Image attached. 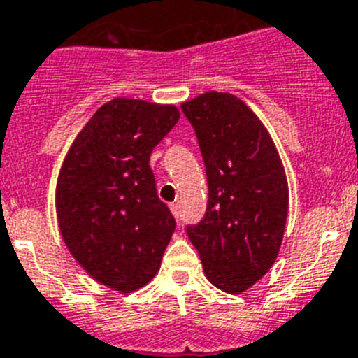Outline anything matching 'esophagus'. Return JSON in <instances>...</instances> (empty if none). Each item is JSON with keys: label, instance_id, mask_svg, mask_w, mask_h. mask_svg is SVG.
Listing matches in <instances>:
<instances>
[{"label": "esophagus", "instance_id": "obj_1", "mask_svg": "<svg viewBox=\"0 0 358 358\" xmlns=\"http://www.w3.org/2000/svg\"><path fill=\"white\" fill-rule=\"evenodd\" d=\"M169 208H171L173 215H175L176 219H180V207H178V203H171V205H169Z\"/></svg>", "mask_w": 358, "mask_h": 358}]
</instances>
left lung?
<instances>
[{
	"instance_id": "obj_1",
	"label": "left lung",
	"mask_w": 358,
	"mask_h": 358,
	"mask_svg": "<svg viewBox=\"0 0 358 358\" xmlns=\"http://www.w3.org/2000/svg\"><path fill=\"white\" fill-rule=\"evenodd\" d=\"M208 183L205 215L187 224L207 278L239 294L275 264L289 210L287 178L275 144L246 103L205 92L182 103Z\"/></svg>"
}]
</instances>
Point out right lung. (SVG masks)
Segmentation results:
<instances>
[{"mask_svg":"<svg viewBox=\"0 0 358 358\" xmlns=\"http://www.w3.org/2000/svg\"><path fill=\"white\" fill-rule=\"evenodd\" d=\"M178 119L173 105L112 99L76 135L60 167L55 205L64 241L92 278L115 291L150 282L175 231L150 157Z\"/></svg>","mask_w":358,"mask_h":358,"instance_id":"obj_1","label":"right lung"}]
</instances>
